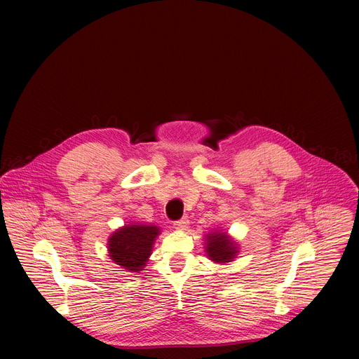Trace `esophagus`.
Returning a JSON list of instances; mask_svg holds the SVG:
<instances>
[{
    "mask_svg": "<svg viewBox=\"0 0 359 359\" xmlns=\"http://www.w3.org/2000/svg\"><path fill=\"white\" fill-rule=\"evenodd\" d=\"M189 226V219L187 217H182L180 220L175 222V229L177 230H186Z\"/></svg>",
    "mask_w": 359,
    "mask_h": 359,
    "instance_id": "1",
    "label": "esophagus"
}]
</instances>
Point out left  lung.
Segmentation results:
<instances>
[{"label":"left lung","instance_id":"1","mask_svg":"<svg viewBox=\"0 0 359 359\" xmlns=\"http://www.w3.org/2000/svg\"><path fill=\"white\" fill-rule=\"evenodd\" d=\"M208 257L215 263H230L238 252L237 244L224 231H213L206 236Z\"/></svg>","mask_w":359,"mask_h":359}]
</instances>
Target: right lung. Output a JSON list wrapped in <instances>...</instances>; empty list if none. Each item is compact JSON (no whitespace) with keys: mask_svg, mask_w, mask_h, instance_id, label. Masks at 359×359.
Wrapping results in <instances>:
<instances>
[{"mask_svg":"<svg viewBox=\"0 0 359 359\" xmlns=\"http://www.w3.org/2000/svg\"><path fill=\"white\" fill-rule=\"evenodd\" d=\"M159 234L161 229L153 224L136 223L123 226L109 237V257L122 269L130 273H139L144 269Z\"/></svg>","mask_w":359,"mask_h":359,"instance_id":"add662e5","label":"right lung"}]
</instances>
